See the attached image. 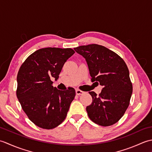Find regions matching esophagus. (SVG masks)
Returning a JSON list of instances; mask_svg holds the SVG:
<instances>
[{
    "label": "esophagus",
    "instance_id": "esophagus-1",
    "mask_svg": "<svg viewBox=\"0 0 152 152\" xmlns=\"http://www.w3.org/2000/svg\"><path fill=\"white\" fill-rule=\"evenodd\" d=\"M84 93L85 92H83V91H81V90H80L78 89H76V95H81L84 94Z\"/></svg>",
    "mask_w": 152,
    "mask_h": 152
}]
</instances>
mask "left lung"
<instances>
[{"label":"left lung","mask_w":152,"mask_h":152,"mask_svg":"<svg viewBox=\"0 0 152 152\" xmlns=\"http://www.w3.org/2000/svg\"><path fill=\"white\" fill-rule=\"evenodd\" d=\"M86 59L92 82L102 86L99 96L89 92L93 101L86 107L89 118L99 125L118 122L127 109L133 92L129 72L125 61L114 51L98 44L74 48Z\"/></svg>","instance_id":"8db88e82"}]
</instances>
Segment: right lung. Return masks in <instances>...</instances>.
I'll use <instances>...</instances> for the list:
<instances>
[{
    "label": "right lung",
    "mask_w": 152,
    "mask_h": 152,
    "mask_svg": "<svg viewBox=\"0 0 152 152\" xmlns=\"http://www.w3.org/2000/svg\"><path fill=\"white\" fill-rule=\"evenodd\" d=\"M74 53L71 48H42L28 56L19 70L16 95L28 119L38 127L51 129L66 118L75 90L53 88L51 78H59L64 64Z\"/></svg>",
    "instance_id": "right-lung-1"
}]
</instances>
